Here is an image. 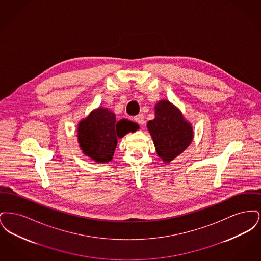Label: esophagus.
<instances>
[{
    "label": "esophagus",
    "instance_id": "1",
    "mask_svg": "<svg viewBox=\"0 0 261 261\" xmlns=\"http://www.w3.org/2000/svg\"><path fill=\"white\" fill-rule=\"evenodd\" d=\"M134 120L138 124L143 125L145 123V116H144V114H138L137 116H135Z\"/></svg>",
    "mask_w": 261,
    "mask_h": 261
}]
</instances>
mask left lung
<instances>
[{
    "instance_id": "8db88e82",
    "label": "left lung",
    "mask_w": 261,
    "mask_h": 261,
    "mask_svg": "<svg viewBox=\"0 0 261 261\" xmlns=\"http://www.w3.org/2000/svg\"><path fill=\"white\" fill-rule=\"evenodd\" d=\"M154 119L147 124L158 155L166 163L181 154L192 143L194 132L182 112L170 101L160 100L154 107Z\"/></svg>"
}]
</instances>
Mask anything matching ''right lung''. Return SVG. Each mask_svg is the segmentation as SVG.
I'll return each instance as SVG.
<instances>
[{
	"mask_svg": "<svg viewBox=\"0 0 261 261\" xmlns=\"http://www.w3.org/2000/svg\"><path fill=\"white\" fill-rule=\"evenodd\" d=\"M135 129L132 121L122 119L117 122L113 112L99 108L79 122L78 143L85 155L98 163H107L112 160L117 138Z\"/></svg>",
	"mask_w": 261,
	"mask_h": 261,
	"instance_id": "right-lung-1",
	"label": "right lung"
}]
</instances>
